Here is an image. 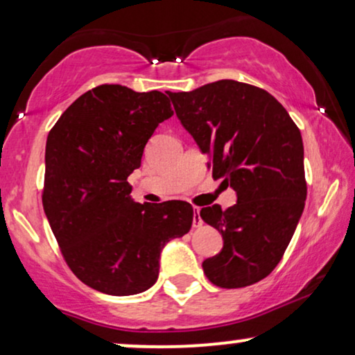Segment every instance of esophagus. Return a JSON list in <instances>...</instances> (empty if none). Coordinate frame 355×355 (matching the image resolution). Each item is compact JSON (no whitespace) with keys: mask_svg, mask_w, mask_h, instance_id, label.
I'll list each match as a JSON object with an SVG mask.
<instances>
[{"mask_svg":"<svg viewBox=\"0 0 355 355\" xmlns=\"http://www.w3.org/2000/svg\"><path fill=\"white\" fill-rule=\"evenodd\" d=\"M203 225L202 216H200V208L193 207V218H192V226L193 227H200Z\"/></svg>","mask_w":355,"mask_h":355,"instance_id":"esophagus-1","label":"esophagus"}]
</instances>
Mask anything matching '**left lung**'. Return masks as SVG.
Here are the masks:
<instances>
[{
  "label": "left lung",
  "mask_w": 355,
  "mask_h": 355,
  "mask_svg": "<svg viewBox=\"0 0 355 355\" xmlns=\"http://www.w3.org/2000/svg\"><path fill=\"white\" fill-rule=\"evenodd\" d=\"M169 96L184 129L210 157L213 178L237 196L227 210H200L223 236L221 252L203 261V271L226 289L259 283L279 263L304 211L300 130L273 95L244 82L225 79Z\"/></svg>",
  "instance_id": "obj_1"
}]
</instances>
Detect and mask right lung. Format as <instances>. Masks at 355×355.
I'll list each match as a JSON object with an SVG mask.
<instances>
[{"instance_id":"right-lung-1","label":"right lung","mask_w":355,"mask_h":355,"mask_svg":"<svg viewBox=\"0 0 355 355\" xmlns=\"http://www.w3.org/2000/svg\"><path fill=\"white\" fill-rule=\"evenodd\" d=\"M173 114L162 92L100 85L48 134L43 210L72 273L92 289L132 295L152 288L164 245L191 230V203H137L128 182Z\"/></svg>"}]
</instances>
